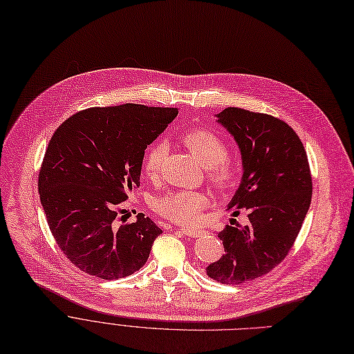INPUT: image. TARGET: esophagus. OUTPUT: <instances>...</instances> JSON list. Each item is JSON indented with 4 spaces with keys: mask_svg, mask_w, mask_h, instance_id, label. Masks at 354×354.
I'll list each match as a JSON object with an SVG mask.
<instances>
[{
    "mask_svg": "<svg viewBox=\"0 0 354 354\" xmlns=\"http://www.w3.org/2000/svg\"><path fill=\"white\" fill-rule=\"evenodd\" d=\"M182 232H183L185 235L194 236V238H198V236H202V235H203V232H202V231H199V230H194V228H182Z\"/></svg>",
    "mask_w": 354,
    "mask_h": 354,
    "instance_id": "34e87169",
    "label": "esophagus"
}]
</instances>
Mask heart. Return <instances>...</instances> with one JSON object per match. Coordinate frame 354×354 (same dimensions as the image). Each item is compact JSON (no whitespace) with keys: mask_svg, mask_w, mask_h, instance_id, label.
Returning <instances> with one entry per match:
<instances>
[{"mask_svg":"<svg viewBox=\"0 0 354 354\" xmlns=\"http://www.w3.org/2000/svg\"><path fill=\"white\" fill-rule=\"evenodd\" d=\"M180 140L189 151L207 166V176L212 187L225 192L234 188L239 179V166L228 156L225 140L208 129H188L180 135ZM165 155V145L159 140L146 147L142 169L149 178L158 176ZM208 205V196L199 191H172L158 196L153 209L179 224H195L202 211Z\"/></svg>","mask_w":354,"mask_h":354,"instance_id":"1","label":"heart"}]
</instances>
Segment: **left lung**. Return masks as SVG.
<instances>
[{
    "label": "left lung",
    "mask_w": 354,
    "mask_h": 354,
    "mask_svg": "<svg viewBox=\"0 0 354 354\" xmlns=\"http://www.w3.org/2000/svg\"><path fill=\"white\" fill-rule=\"evenodd\" d=\"M218 122L236 140L244 165L228 209L235 216L247 211L250 222L245 227L231 222L218 234L225 254L207 274L238 286L268 274L288 255L310 208L313 179L299 135L281 119L227 107Z\"/></svg>",
    "instance_id": "obj_1"
}]
</instances>
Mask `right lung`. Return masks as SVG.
Instances as JSON below:
<instances>
[{
    "instance_id": "obj_1",
    "label": "right lung",
    "mask_w": 354,
    "mask_h": 354,
    "mask_svg": "<svg viewBox=\"0 0 354 354\" xmlns=\"http://www.w3.org/2000/svg\"><path fill=\"white\" fill-rule=\"evenodd\" d=\"M176 115L174 107L135 103L88 107L51 136L39 174L40 199L55 243L79 270L118 280L147 261L162 230L145 214L119 224V214L140 185L145 149Z\"/></svg>"
}]
</instances>
